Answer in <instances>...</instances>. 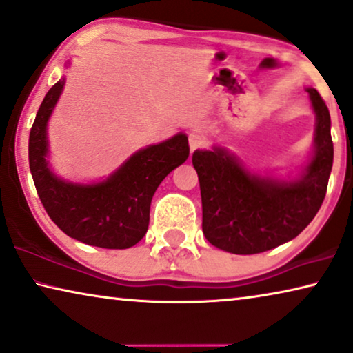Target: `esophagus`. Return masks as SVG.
<instances>
[{
  "instance_id": "esophagus-1",
  "label": "esophagus",
  "mask_w": 353,
  "mask_h": 353,
  "mask_svg": "<svg viewBox=\"0 0 353 353\" xmlns=\"http://www.w3.org/2000/svg\"><path fill=\"white\" fill-rule=\"evenodd\" d=\"M205 144H207V139H205L204 134L196 133V132H194V133H190V148H191V152L197 151V149L205 148Z\"/></svg>"
}]
</instances>
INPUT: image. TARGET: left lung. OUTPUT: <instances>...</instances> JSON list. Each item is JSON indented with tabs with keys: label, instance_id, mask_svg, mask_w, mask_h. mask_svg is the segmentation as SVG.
I'll return each mask as SVG.
<instances>
[{
	"label": "left lung",
	"instance_id": "1",
	"mask_svg": "<svg viewBox=\"0 0 353 353\" xmlns=\"http://www.w3.org/2000/svg\"><path fill=\"white\" fill-rule=\"evenodd\" d=\"M307 93L316 115L315 151L297 180L254 175L221 148L192 154L202 231L212 245L231 254H260L294 239L315 219L326 196L334 148L325 101L315 88Z\"/></svg>",
	"mask_w": 353,
	"mask_h": 353
}]
</instances>
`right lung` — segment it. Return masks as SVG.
I'll use <instances>...</instances> for the list:
<instances>
[{
	"label": "right lung",
	"instance_id": "add662e5",
	"mask_svg": "<svg viewBox=\"0 0 353 353\" xmlns=\"http://www.w3.org/2000/svg\"><path fill=\"white\" fill-rule=\"evenodd\" d=\"M64 88L48 91L28 138V163L50 219L67 236L103 249H128L143 239L157 186L190 156L185 133L134 152L108 180L80 185L57 178L48 167L46 127Z\"/></svg>",
	"mask_w": 353,
	"mask_h": 353
}]
</instances>
